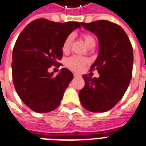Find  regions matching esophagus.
<instances>
[{
  "mask_svg": "<svg viewBox=\"0 0 146 146\" xmlns=\"http://www.w3.org/2000/svg\"><path fill=\"white\" fill-rule=\"evenodd\" d=\"M73 76H75V77H77V76H80V75L78 74V73H73Z\"/></svg>",
  "mask_w": 146,
  "mask_h": 146,
  "instance_id": "obj_1",
  "label": "esophagus"
}]
</instances>
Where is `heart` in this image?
<instances>
[{
	"mask_svg": "<svg viewBox=\"0 0 146 146\" xmlns=\"http://www.w3.org/2000/svg\"><path fill=\"white\" fill-rule=\"evenodd\" d=\"M73 35H70L65 39L62 45V50L64 52H67L70 50L72 42H73ZM82 38H83L84 41L88 47L95 46L96 40H95V38L92 35L84 34L82 35ZM86 63H87V60L85 58H80V57H78V56H73V57L67 59L66 66L72 70H74V71H76V72H80L81 70H83L84 67L86 65Z\"/></svg>",
	"mask_w": 146,
	"mask_h": 146,
	"instance_id": "heart-1",
	"label": "heart"
}]
</instances>
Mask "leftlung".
<instances>
[{
  "label": "left lung",
  "instance_id": "1",
  "mask_svg": "<svg viewBox=\"0 0 146 146\" xmlns=\"http://www.w3.org/2000/svg\"><path fill=\"white\" fill-rule=\"evenodd\" d=\"M81 25L98 38L99 54L91 70H97L100 76H82L85 85L79 92L80 103L89 111H108L123 98L130 84L133 48L126 32L118 24L98 20Z\"/></svg>",
  "mask_w": 146,
  "mask_h": 146
}]
</instances>
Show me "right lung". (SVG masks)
Masks as SVG:
<instances>
[{"label": "right lung", "instance_id": "right-lung-1", "mask_svg": "<svg viewBox=\"0 0 146 146\" xmlns=\"http://www.w3.org/2000/svg\"><path fill=\"white\" fill-rule=\"evenodd\" d=\"M80 26L78 22L62 23L38 19L19 35L13 52V84L21 100L32 111L46 113L60 104L73 74L62 68L54 76L48 69L59 65L65 39Z\"/></svg>", "mask_w": 146, "mask_h": 146}]
</instances>
